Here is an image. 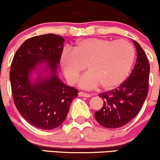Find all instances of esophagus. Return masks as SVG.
<instances>
[{"instance_id": "34e87169", "label": "esophagus", "mask_w": 160, "mask_h": 160, "mask_svg": "<svg viewBox=\"0 0 160 160\" xmlns=\"http://www.w3.org/2000/svg\"><path fill=\"white\" fill-rule=\"evenodd\" d=\"M78 96H79V97H91V94L84 93V92H79V93H78Z\"/></svg>"}]
</instances>
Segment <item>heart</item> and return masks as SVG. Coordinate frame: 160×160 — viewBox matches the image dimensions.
I'll use <instances>...</instances> for the list:
<instances>
[{
    "label": "heart",
    "mask_w": 160,
    "mask_h": 160,
    "mask_svg": "<svg viewBox=\"0 0 160 160\" xmlns=\"http://www.w3.org/2000/svg\"><path fill=\"white\" fill-rule=\"evenodd\" d=\"M135 57L134 47L127 39L87 38L78 41L72 51H63L60 63L70 83L76 82L87 66L89 72L79 79L80 87L92 89L101 84L113 90L129 76Z\"/></svg>",
    "instance_id": "b5f03b06"
}]
</instances>
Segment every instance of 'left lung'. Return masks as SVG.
<instances>
[{
  "instance_id": "obj_1",
  "label": "left lung",
  "mask_w": 160,
  "mask_h": 160,
  "mask_svg": "<svg viewBox=\"0 0 160 160\" xmlns=\"http://www.w3.org/2000/svg\"><path fill=\"white\" fill-rule=\"evenodd\" d=\"M137 60L132 73L119 87L99 94L103 106L95 112L97 121L106 128H119L131 121L143 106L148 96L150 63L136 41Z\"/></svg>"
}]
</instances>
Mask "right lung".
<instances>
[{
    "mask_svg": "<svg viewBox=\"0 0 160 160\" xmlns=\"http://www.w3.org/2000/svg\"><path fill=\"white\" fill-rule=\"evenodd\" d=\"M64 39L60 35L36 36L22 43L13 57L9 79L15 106L31 125L41 129L57 128L65 121L78 91L57 76ZM47 63L48 76L31 82L29 76L37 66Z\"/></svg>",
    "mask_w": 160,
    "mask_h": 160,
    "instance_id": "add662e5",
    "label": "right lung"
}]
</instances>
